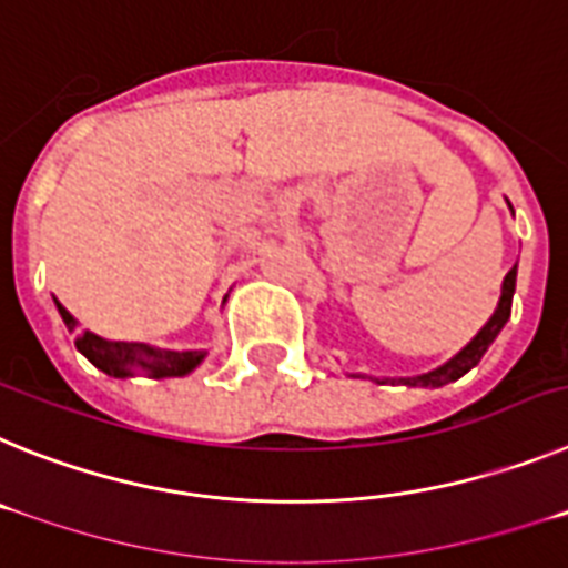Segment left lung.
Returning <instances> with one entry per match:
<instances>
[{"label": "left lung", "instance_id": "8db88e82", "mask_svg": "<svg viewBox=\"0 0 568 568\" xmlns=\"http://www.w3.org/2000/svg\"><path fill=\"white\" fill-rule=\"evenodd\" d=\"M515 278H518V264H515V267L506 273L504 290H500V301H498V310H495V315L486 321V327L480 329V333L475 335V338H471L469 344H466L453 361H446L444 366H438V369H433V373L418 375V378H400V384H406V386H444V384H449V381H458L460 375L469 373L471 366L484 358V353L489 349L491 341L498 338V333L504 329L506 321H509L511 293H515ZM378 384H386V381H378Z\"/></svg>", "mask_w": 568, "mask_h": 568}]
</instances>
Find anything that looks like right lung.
I'll use <instances>...</instances> for the list:
<instances>
[{
  "mask_svg": "<svg viewBox=\"0 0 568 568\" xmlns=\"http://www.w3.org/2000/svg\"><path fill=\"white\" fill-rule=\"evenodd\" d=\"M57 307L62 321L68 324V329L73 333L77 329V318L62 304H57ZM77 349L90 364L99 366L102 373L113 375V378H128V375H133V369H148L153 378H182V375L193 373L204 358V353H168V349L162 353V349H153V346L144 344L104 341L90 333V329L77 333Z\"/></svg>",
  "mask_w": 568,
  "mask_h": 568,
  "instance_id": "1",
  "label": "right lung"
}]
</instances>
